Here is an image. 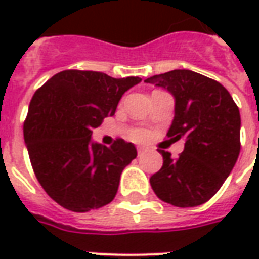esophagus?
Listing matches in <instances>:
<instances>
[{"instance_id":"obj_1","label":"esophagus","mask_w":259,"mask_h":259,"mask_svg":"<svg viewBox=\"0 0 259 259\" xmlns=\"http://www.w3.org/2000/svg\"><path fill=\"white\" fill-rule=\"evenodd\" d=\"M137 151H138V155H141L144 154L145 151H148V148L144 147V145H138V147H137Z\"/></svg>"}]
</instances>
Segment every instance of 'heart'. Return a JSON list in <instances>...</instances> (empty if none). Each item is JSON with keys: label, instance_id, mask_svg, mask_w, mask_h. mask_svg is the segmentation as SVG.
<instances>
[{"label": "heart", "instance_id": "b5f03b06", "mask_svg": "<svg viewBox=\"0 0 259 259\" xmlns=\"http://www.w3.org/2000/svg\"><path fill=\"white\" fill-rule=\"evenodd\" d=\"M135 137H137V138H144L145 134H144V133H138V134L135 135Z\"/></svg>", "mask_w": 259, "mask_h": 259}]
</instances>
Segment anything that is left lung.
I'll return each mask as SVG.
<instances>
[{
    "label": "left lung",
    "mask_w": 259,
    "mask_h": 259,
    "mask_svg": "<svg viewBox=\"0 0 259 259\" xmlns=\"http://www.w3.org/2000/svg\"><path fill=\"white\" fill-rule=\"evenodd\" d=\"M174 98V118L167 137L184 141L179 158L163 155V167L150 183L165 203L193 207L207 202L228 179L238 160L241 115L231 94L213 79L176 69L145 79Z\"/></svg>",
    "instance_id": "1"
}]
</instances>
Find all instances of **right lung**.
I'll return each mask as SVG.
<instances>
[{"label": "right lung", "instance_id": "1", "mask_svg": "<svg viewBox=\"0 0 259 259\" xmlns=\"http://www.w3.org/2000/svg\"><path fill=\"white\" fill-rule=\"evenodd\" d=\"M141 77H111L92 70H63L33 96L24 143L38 183L72 212H89L114 200L121 173L137 157L133 143H95L92 130L112 116L122 95Z\"/></svg>", "mask_w": 259, "mask_h": 259}]
</instances>
